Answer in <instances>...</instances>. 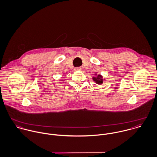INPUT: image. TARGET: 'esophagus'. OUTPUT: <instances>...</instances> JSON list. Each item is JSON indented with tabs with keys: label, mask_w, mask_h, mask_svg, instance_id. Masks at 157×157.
Listing matches in <instances>:
<instances>
[{
	"label": "esophagus",
	"mask_w": 157,
	"mask_h": 157,
	"mask_svg": "<svg viewBox=\"0 0 157 157\" xmlns=\"http://www.w3.org/2000/svg\"><path fill=\"white\" fill-rule=\"evenodd\" d=\"M81 70V67H76V68H75V71H79V70Z\"/></svg>",
	"instance_id": "34e87169"
}]
</instances>
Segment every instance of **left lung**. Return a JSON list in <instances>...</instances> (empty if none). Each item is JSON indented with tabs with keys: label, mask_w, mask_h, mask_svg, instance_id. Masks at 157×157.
I'll use <instances>...</instances> for the list:
<instances>
[{
	"label": "left lung",
	"mask_w": 157,
	"mask_h": 157,
	"mask_svg": "<svg viewBox=\"0 0 157 157\" xmlns=\"http://www.w3.org/2000/svg\"><path fill=\"white\" fill-rule=\"evenodd\" d=\"M94 80L96 82V83L98 84H102V76L101 75H98L97 78L94 77L93 78Z\"/></svg>",
	"instance_id": "obj_1"
}]
</instances>
